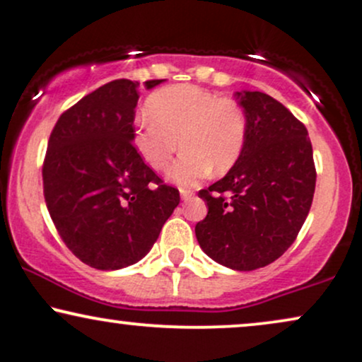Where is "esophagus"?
Here are the masks:
<instances>
[{"instance_id": "1", "label": "esophagus", "mask_w": 362, "mask_h": 362, "mask_svg": "<svg viewBox=\"0 0 362 362\" xmlns=\"http://www.w3.org/2000/svg\"><path fill=\"white\" fill-rule=\"evenodd\" d=\"M191 196H194V191H193V189L181 188V198H182V199H191Z\"/></svg>"}]
</instances>
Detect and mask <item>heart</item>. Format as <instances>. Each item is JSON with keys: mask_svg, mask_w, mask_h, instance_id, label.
Returning <instances> with one entry per match:
<instances>
[{"mask_svg": "<svg viewBox=\"0 0 362 362\" xmlns=\"http://www.w3.org/2000/svg\"><path fill=\"white\" fill-rule=\"evenodd\" d=\"M247 132V115L236 100L196 86H174L147 99L132 142L154 171H164L181 146L185 151L169 177L186 186L209 171L228 173L243 153Z\"/></svg>", "mask_w": 362, "mask_h": 362, "instance_id": "1", "label": "heart"}]
</instances>
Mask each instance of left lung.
Returning <instances> with one entry per match:
<instances>
[{"label":"left lung","instance_id":"left-lung-1","mask_svg":"<svg viewBox=\"0 0 362 362\" xmlns=\"http://www.w3.org/2000/svg\"><path fill=\"white\" fill-rule=\"evenodd\" d=\"M247 115L243 153L199 196L208 215L196 238L208 257L248 272L270 265L296 242L314 199L315 164L304 124L263 92H236Z\"/></svg>","mask_w":362,"mask_h":362}]
</instances>
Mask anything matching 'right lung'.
<instances>
[{"label": "right lung", "mask_w": 362, "mask_h": 362, "mask_svg": "<svg viewBox=\"0 0 362 362\" xmlns=\"http://www.w3.org/2000/svg\"><path fill=\"white\" fill-rule=\"evenodd\" d=\"M163 80H147L151 88ZM139 83L112 80L57 120L43 159L53 225L75 257L97 270L139 262L180 204V191L132 144Z\"/></svg>", "instance_id": "right-lung-1"}]
</instances>
